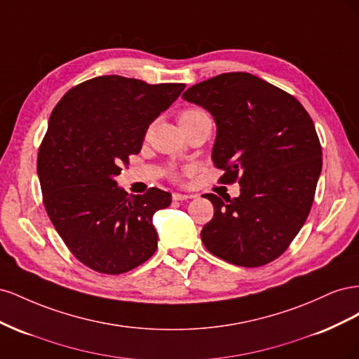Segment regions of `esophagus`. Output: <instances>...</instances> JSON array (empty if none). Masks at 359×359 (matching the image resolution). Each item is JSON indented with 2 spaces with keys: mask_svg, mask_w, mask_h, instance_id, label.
Instances as JSON below:
<instances>
[{
  "mask_svg": "<svg viewBox=\"0 0 359 359\" xmlns=\"http://www.w3.org/2000/svg\"><path fill=\"white\" fill-rule=\"evenodd\" d=\"M173 201H187V199H191L193 194H182V193H173L172 194Z\"/></svg>",
  "mask_w": 359,
  "mask_h": 359,
  "instance_id": "1",
  "label": "esophagus"
}]
</instances>
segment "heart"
Wrapping results in <instances>:
<instances>
[{"mask_svg": "<svg viewBox=\"0 0 359 359\" xmlns=\"http://www.w3.org/2000/svg\"><path fill=\"white\" fill-rule=\"evenodd\" d=\"M206 114L199 111V109H186L182 111L178 116V121L180 124L181 123H187V121H191V119H196V118H201V116H205Z\"/></svg>", "mask_w": 359, "mask_h": 359, "instance_id": "1", "label": "heart"}]
</instances>
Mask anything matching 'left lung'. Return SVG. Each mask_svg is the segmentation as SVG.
I'll list each match as a JSON object with an SVG mask.
<instances>
[{"label": "left lung", "instance_id": "8db88e82", "mask_svg": "<svg viewBox=\"0 0 359 359\" xmlns=\"http://www.w3.org/2000/svg\"><path fill=\"white\" fill-rule=\"evenodd\" d=\"M182 99L208 111L217 126L211 158L223 182L240 180V196L205 194L214 217L201 238L212 255L240 266L278 257L310 212L322 170L316 128L302 104L244 72L190 86Z\"/></svg>", "mask_w": 359, "mask_h": 359}]
</instances>
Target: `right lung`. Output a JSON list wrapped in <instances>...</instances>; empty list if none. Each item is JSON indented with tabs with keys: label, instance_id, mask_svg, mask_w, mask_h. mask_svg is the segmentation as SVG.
<instances>
[{
	"label": "right lung",
	"instance_id": "obj_1",
	"mask_svg": "<svg viewBox=\"0 0 359 359\" xmlns=\"http://www.w3.org/2000/svg\"><path fill=\"white\" fill-rule=\"evenodd\" d=\"M184 88L99 76L67 91L50 114L37 158L43 203L70 252L97 273H127L156 252L153 215L172 194H128L115 177Z\"/></svg>",
	"mask_w": 359,
	"mask_h": 359
}]
</instances>
